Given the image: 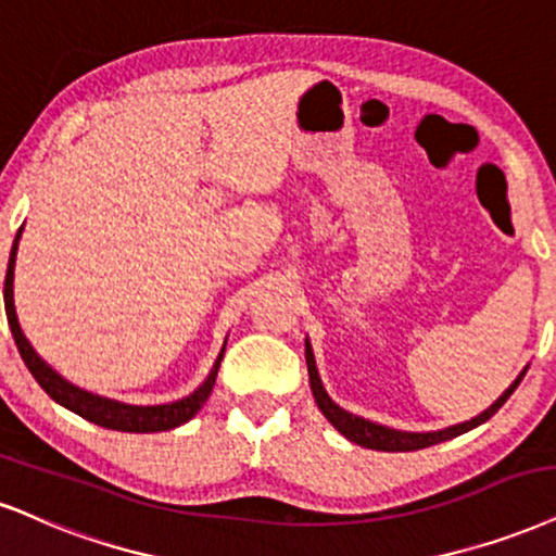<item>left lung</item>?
<instances>
[{"label":"left lung","instance_id":"8db88e82","mask_svg":"<svg viewBox=\"0 0 556 556\" xmlns=\"http://www.w3.org/2000/svg\"><path fill=\"white\" fill-rule=\"evenodd\" d=\"M306 366H309V381H312V392H314V400H317L321 415L330 420L334 428L340 430L342 435L348 438V441L363 445V448H374V451H420V448H428V445H435L441 441H448V438H456L462 433H467V430L477 428V425L488 422L492 415L497 413L500 407H503L505 402H508V396L516 392V387L523 379V374L518 376L516 381L510 383L508 389H505V394L500 396V400L492 404L490 409H484L482 415L471 417V420L462 422V425H454V428H445V430H435V433H402V430H392V428H383V425H376V422H368L363 420L358 415H351L345 413V409L338 407L330 396H327L325 387H321V379L317 374V366H314V353L309 348V342H306Z\"/></svg>","mask_w":556,"mask_h":556}]
</instances>
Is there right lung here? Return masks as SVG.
I'll list each match as a JSON object with an SVG mask.
<instances>
[{"label": "right lung", "mask_w": 556, "mask_h": 556, "mask_svg": "<svg viewBox=\"0 0 556 556\" xmlns=\"http://www.w3.org/2000/svg\"><path fill=\"white\" fill-rule=\"evenodd\" d=\"M23 235V226H20L17 239ZM17 239L12 244L10 252V263H7V278H4V309H7V321H10L12 338H15V345L20 355H23L27 371L36 376V381L43 387V392L56 400L59 404H64L66 409L77 413L85 420L102 425L108 430H123V433H160V430H173L177 425L188 422L198 409L203 407V402L208 400L211 389L216 383V374L218 366H222L224 351L218 355L214 368H211L208 379L203 381V387H198L193 394L185 396L180 402L173 404H156V407H136V404H123V402H113L105 400V396L89 394L85 389H77L74 383H68L66 379L53 371L51 366H46L40 361V355L33 351V345L27 342V338L20 330V321L15 314V299H12V280H15V255H17Z\"/></svg>", "instance_id": "right-lung-1"}]
</instances>
